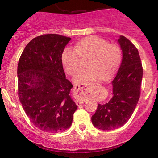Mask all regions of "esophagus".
Instances as JSON below:
<instances>
[{
  "label": "esophagus",
  "mask_w": 158,
  "mask_h": 158,
  "mask_svg": "<svg viewBox=\"0 0 158 158\" xmlns=\"http://www.w3.org/2000/svg\"><path fill=\"white\" fill-rule=\"evenodd\" d=\"M89 83H85V84L76 85L74 86V91L77 93V96L79 97L76 99V104L77 106H79V105L85 102V99L84 96L88 93V88H89Z\"/></svg>",
  "instance_id": "esophagus-1"
}]
</instances>
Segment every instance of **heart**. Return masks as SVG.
I'll return each instance as SVG.
<instances>
[{
    "instance_id": "heart-1",
    "label": "heart",
    "mask_w": 158,
    "mask_h": 158,
    "mask_svg": "<svg viewBox=\"0 0 158 158\" xmlns=\"http://www.w3.org/2000/svg\"><path fill=\"white\" fill-rule=\"evenodd\" d=\"M81 59L88 58L85 62L87 68L79 70L74 77L77 83L94 81L99 78L106 80L118 68L122 59V50L117 44L97 36L81 39L74 45V49L67 48L61 55L64 70L73 75L79 69Z\"/></svg>"
}]
</instances>
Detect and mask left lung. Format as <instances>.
Instances as JSON below:
<instances>
[{
  "label": "left lung",
  "mask_w": 158,
  "mask_h": 158,
  "mask_svg": "<svg viewBox=\"0 0 158 158\" xmlns=\"http://www.w3.org/2000/svg\"><path fill=\"white\" fill-rule=\"evenodd\" d=\"M123 51L119 70L112 81L113 97L106 104H98L92 123L99 129L114 130L123 126L133 114L140 96L143 67L138 50L125 36L118 39Z\"/></svg>",
  "instance_id": "1"
}]
</instances>
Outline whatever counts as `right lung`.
<instances>
[{"label":"right lung","mask_w":158,"mask_h":158,"mask_svg":"<svg viewBox=\"0 0 158 158\" xmlns=\"http://www.w3.org/2000/svg\"><path fill=\"white\" fill-rule=\"evenodd\" d=\"M71 39L58 34L34 38L18 64L19 97L35 126L45 132L70 127L77 106L70 97L73 85L65 77L61 55Z\"/></svg>","instance_id":"1"}]
</instances>
